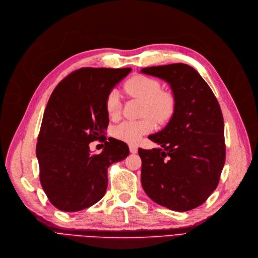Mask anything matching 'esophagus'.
<instances>
[{
  "instance_id": "esophagus-1",
  "label": "esophagus",
  "mask_w": 258,
  "mask_h": 258,
  "mask_svg": "<svg viewBox=\"0 0 258 258\" xmlns=\"http://www.w3.org/2000/svg\"><path fill=\"white\" fill-rule=\"evenodd\" d=\"M129 150L131 153H138V147L136 145H130Z\"/></svg>"
}]
</instances>
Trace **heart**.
Returning a JSON list of instances; mask_svg holds the SVG:
<instances>
[{
    "label": "heart",
    "mask_w": 258,
    "mask_h": 258,
    "mask_svg": "<svg viewBox=\"0 0 258 258\" xmlns=\"http://www.w3.org/2000/svg\"><path fill=\"white\" fill-rule=\"evenodd\" d=\"M125 90L130 95L144 101L143 115L146 117L141 120L120 122L113 130L116 139L129 144H137L143 136L154 130L155 120L159 124H166L172 118L176 107L175 96L172 92L161 90L158 81L149 77L136 76L127 81ZM106 110L112 118L117 117L120 112L119 95L115 90L107 96Z\"/></svg>",
    "instance_id": "obj_1"
}]
</instances>
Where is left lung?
I'll return each instance as SVG.
<instances>
[{"label":"left lung","mask_w":258,"mask_h":258,"mask_svg":"<svg viewBox=\"0 0 258 258\" xmlns=\"http://www.w3.org/2000/svg\"><path fill=\"white\" fill-rule=\"evenodd\" d=\"M175 96V112L149 140L158 148H140L142 186L156 204L183 212L204 204L216 189L225 165L224 118L214 93L200 73L178 63L147 67Z\"/></svg>","instance_id":"left-lung-1"}]
</instances>
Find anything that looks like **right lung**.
<instances>
[{
    "label": "right lung",
    "mask_w": 258,
    "mask_h": 258,
    "mask_svg": "<svg viewBox=\"0 0 258 258\" xmlns=\"http://www.w3.org/2000/svg\"><path fill=\"white\" fill-rule=\"evenodd\" d=\"M131 68H81L60 82L49 99L36 144L41 185L50 203L77 212L99 202L108 186V167L129 155L127 144L109 138L106 100ZM105 147L92 155L89 144Z\"/></svg>",
    "instance_id": "add662e5"
}]
</instances>
